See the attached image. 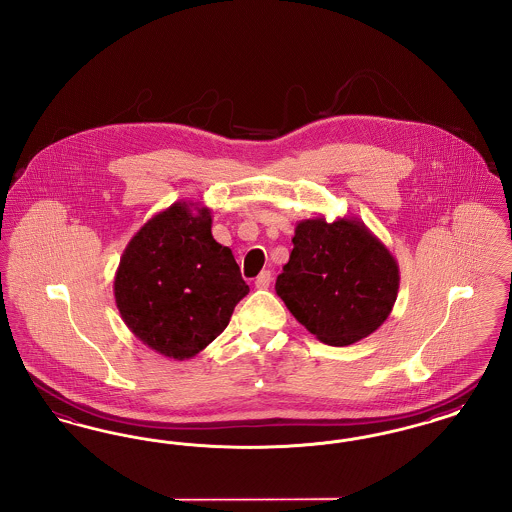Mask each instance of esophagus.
Masks as SVG:
<instances>
[{
  "label": "esophagus",
  "mask_w": 512,
  "mask_h": 512,
  "mask_svg": "<svg viewBox=\"0 0 512 512\" xmlns=\"http://www.w3.org/2000/svg\"><path fill=\"white\" fill-rule=\"evenodd\" d=\"M270 282H272V274H270L268 270H263V272L255 278V288L267 290L268 286H270Z\"/></svg>",
  "instance_id": "esophagus-1"
}]
</instances>
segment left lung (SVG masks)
<instances>
[{"instance_id": "obj_1", "label": "left lung", "mask_w": 512, "mask_h": 512, "mask_svg": "<svg viewBox=\"0 0 512 512\" xmlns=\"http://www.w3.org/2000/svg\"><path fill=\"white\" fill-rule=\"evenodd\" d=\"M292 242L276 293L317 340L351 345L390 317L399 265L363 220H299Z\"/></svg>"}]
</instances>
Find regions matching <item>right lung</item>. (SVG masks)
I'll list each match as a JSON object with an SVG mask.
<instances>
[{
  "label": "right lung",
  "mask_w": 512,
  "mask_h": 512,
  "mask_svg": "<svg viewBox=\"0 0 512 512\" xmlns=\"http://www.w3.org/2000/svg\"><path fill=\"white\" fill-rule=\"evenodd\" d=\"M211 224L209 207L176 201L132 236L115 272V303L128 330L176 361L215 340L249 293Z\"/></svg>",
  "instance_id": "obj_1"
}]
</instances>
